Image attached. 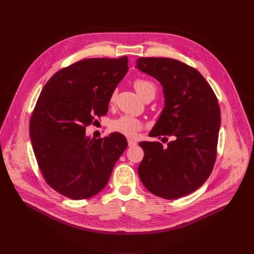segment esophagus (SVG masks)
<instances>
[{
	"label": "esophagus",
	"mask_w": 254,
	"mask_h": 254,
	"mask_svg": "<svg viewBox=\"0 0 254 254\" xmlns=\"http://www.w3.org/2000/svg\"><path fill=\"white\" fill-rule=\"evenodd\" d=\"M127 143H128V146H129V147H134V146H136V144H137V142H136L135 140L130 139V138H128V139H127Z\"/></svg>",
	"instance_id": "obj_1"
}]
</instances>
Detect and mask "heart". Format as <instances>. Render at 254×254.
<instances>
[{
	"instance_id": "obj_1",
	"label": "heart",
	"mask_w": 254,
	"mask_h": 254,
	"mask_svg": "<svg viewBox=\"0 0 254 254\" xmlns=\"http://www.w3.org/2000/svg\"><path fill=\"white\" fill-rule=\"evenodd\" d=\"M133 86L136 90V92L139 94L141 98H143L147 94L149 93H156V86L155 84L147 79H142V78H137L133 82ZM117 97V92L114 91L110 97V102L113 103L116 100ZM111 129L113 131L122 133L127 137H134L137 135V133L142 129L143 126L142 123L128 115L122 116L111 123Z\"/></svg>"
}]
</instances>
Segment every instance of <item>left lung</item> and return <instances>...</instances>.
<instances>
[{"label":"left lung","instance_id":"obj_1","mask_svg":"<svg viewBox=\"0 0 254 254\" xmlns=\"http://www.w3.org/2000/svg\"><path fill=\"white\" fill-rule=\"evenodd\" d=\"M136 68L155 77L165 95L151 136L173 137L166 148L159 141L138 143L144 153L139 179L158 197L186 196L201 187L213 170L221 123L218 100L200 72L179 60L140 57Z\"/></svg>","mask_w":254,"mask_h":254}]
</instances>
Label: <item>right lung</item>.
I'll list each match as a JSON object with an SVG mask.
<instances>
[{"mask_svg": "<svg viewBox=\"0 0 254 254\" xmlns=\"http://www.w3.org/2000/svg\"><path fill=\"white\" fill-rule=\"evenodd\" d=\"M127 62V56L75 62L56 72L35 105L29 131L36 160L47 184L70 199L100 192L127 147L119 132L103 138L85 135V127L106 115Z\"/></svg>", "mask_w": 254, "mask_h": 254, "instance_id": "add662e5", "label": "right lung"}]
</instances>
